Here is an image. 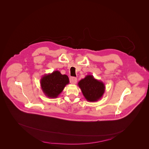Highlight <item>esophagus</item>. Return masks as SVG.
Returning <instances> with one entry per match:
<instances>
[{
	"label": "esophagus",
	"instance_id": "obj_1",
	"mask_svg": "<svg viewBox=\"0 0 149 149\" xmlns=\"http://www.w3.org/2000/svg\"><path fill=\"white\" fill-rule=\"evenodd\" d=\"M69 80H70V83L72 84H76V83H77V79L76 78V77H72L69 79Z\"/></svg>",
	"mask_w": 149,
	"mask_h": 149
}]
</instances>
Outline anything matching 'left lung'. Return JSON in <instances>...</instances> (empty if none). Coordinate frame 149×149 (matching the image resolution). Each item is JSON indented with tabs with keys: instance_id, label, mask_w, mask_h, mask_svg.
Returning a JSON list of instances; mask_svg holds the SVG:
<instances>
[{
	"instance_id": "8db88e82",
	"label": "left lung",
	"mask_w": 149,
	"mask_h": 149,
	"mask_svg": "<svg viewBox=\"0 0 149 149\" xmlns=\"http://www.w3.org/2000/svg\"><path fill=\"white\" fill-rule=\"evenodd\" d=\"M88 102L98 101L103 96L106 91L104 83L94 78L92 75H86L77 84Z\"/></svg>"
}]
</instances>
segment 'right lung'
Returning a JSON list of instances; mask_svg holds the SVG:
<instances>
[{
  "instance_id": "add662e5",
  "label": "right lung",
  "mask_w": 149,
  "mask_h": 149,
  "mask_svg": "<svg viewBox=\"0 0 149 149\" xmlns=\"http://www.w3.org/2000/svg\"><path fill=\"white\" fill-rule=\"evenodd\" d=\"M69 83L68 76L62 74L58 70L45 74L40 80L43 93L49 98H56L63 92L66 85Z\"/></svg>"
}]
</instances>
